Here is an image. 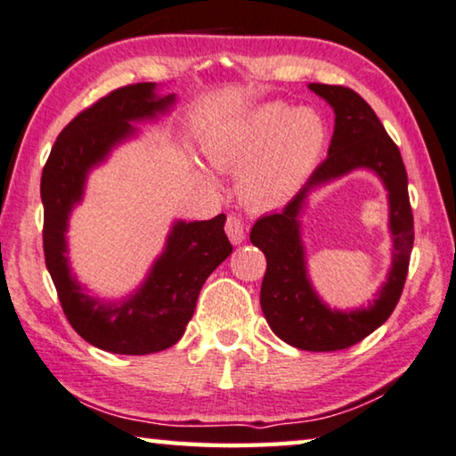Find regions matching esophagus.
I'll return each instance as SVG.
<instances>
[{
  "label": "esophagus",
  "instance_id": "esophagus-1",
  "mask_svg": "<svg viewBox=\"0 0 456 456\" xmlns=\"http://www.w3.org/2000/svg\"><path fill=\"white\" fill-rule=\"evenodd\" d=\"M224 230H226L228 239L232 240L234 244H240L244 239H247V228H244V222L240 220L239 216H228L226 226H224Z\"/></svg>",
  "mask_w": 456,
  "mask_h": 456
}]
</instances>
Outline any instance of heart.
Masks as SVG:
<instances>
[{"label":"heart","mask_w":456,"mask_h":456,"mask_svg":"<svg viewBox=\"0 0 456 456\" xmlns=\"http://www.w3.org/2000/svg\"><path fill=\"white\" fill-rule=\"evenodd\" d=\"M329 127L313 107L265 102L208 131L203 154L220 173L239 170L242 200L253 208L283 206L319 167Z\"/></svg>","instance_id":"1"}]
</instances>
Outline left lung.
Returning a JSON list of instances; mask_svg holds the SVG:
<instances>
[{
	"label": "left lung",
	"instance_id": "8db88e82",
	"mask_svg": "<svg viewBox=\"0 0 456 456\" xmlns=\"http://www.w3.org/2000/svg\"><path fill=\"white\" fill-rule=\"evenodd\" d=\"M335 113L327 160L319 164L298 195L280 214L263 216L250 230V242L265 253L261 310L281 341L306 352H335L368 338L397 306L413 248V214L407 173L399 148L358 92L343 86L308 84ZM354 169H370L387 189L394 259L387 281L368 307L338 311L325 305L307 277L301 221L307 195Z\"/></svg>",
	"mask_w": 456,
	"mask_h": 456
}]
</instances>
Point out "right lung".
<instances>
[{
  "label": "right lung",
  "mask_w": 456,
  "mask_h": 456,
  "mask_svg": "<svg viewBox=\"0 0 456 456\" xmlns=\"http://www.w3.org/2000/svg\"><path fill=\"white\" fill-rule=\"evenodd\" d=\"M175 102L176 94H158L154 82L110 92L59 134L43 168V248L59 302L76 333L110 354L146 355L175 346L195 313L203 283L232 253L224 232L226 216L220 214L203 222L176 220L146 280L121 300L88 294L71 273L69 216L84 200L90 170L107 162L117 146L137 137L134 123L156 121Z\"/></svg>",
  "instance_id": "add662e5"
}]
</instances>
